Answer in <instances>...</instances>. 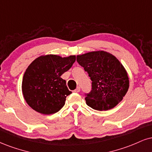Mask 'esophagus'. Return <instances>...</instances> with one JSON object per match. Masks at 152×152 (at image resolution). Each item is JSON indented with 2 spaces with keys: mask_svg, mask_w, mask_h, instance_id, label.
<instances>
[{
  "mask_svg": "<svg viewBox=\"0 0 152 152\" xmlns=\"http://www.w3.org/2000/svg\"><path fill=\"white\" fill-rule=\"evenodd\" d=\"M74 92L76 93H79L80 92V87H77L76 89L74 90Z\"/></svg>",
  "mask_w": 152,
  "mask_h": 152,
  "instance_id": "34e87169",
  "label": "esophagus"
}]
</instances>
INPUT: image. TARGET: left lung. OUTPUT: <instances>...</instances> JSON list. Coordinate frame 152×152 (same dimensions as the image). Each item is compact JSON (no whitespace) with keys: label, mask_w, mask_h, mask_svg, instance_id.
Here are the masks:
<instances>
[{"label":"left lung","mask_w":152,"mask_h":152,"mask_svg":"<svg viewBox=\"0 0 152 152\" xmlns=\"http://www.w3.org/2000/svg\"><path fill=\"white\" fill-rule=\"evenodd\" d=\"M76 61L92 81V90L85 98L89 107L107 110L122 101L128 91L129 77L115 56L105 51H96L78 55Z\"/></svg>","instance_id":"obj_1"}]
</instances>
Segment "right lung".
Listing matches in <instances>:
<instances>
[{
  "mask_svg": "<svg viewBox=\"0 0 152 152\" xmlns=\"http://www.w3.org/2000/svg\"><path fill=\"white\" fill-rule=\"evenodd\" d=\"M76 61V56L61 57L54 54L40 56L24 74L22 91L30 107L44 115L54 114L64 105L71 94L61 78Z\"/></svg>",
  "mask_w": 152,
  "mask_h": 152,
  "instance_id": "1",
  "label": "right lung"
}]
</instances>
